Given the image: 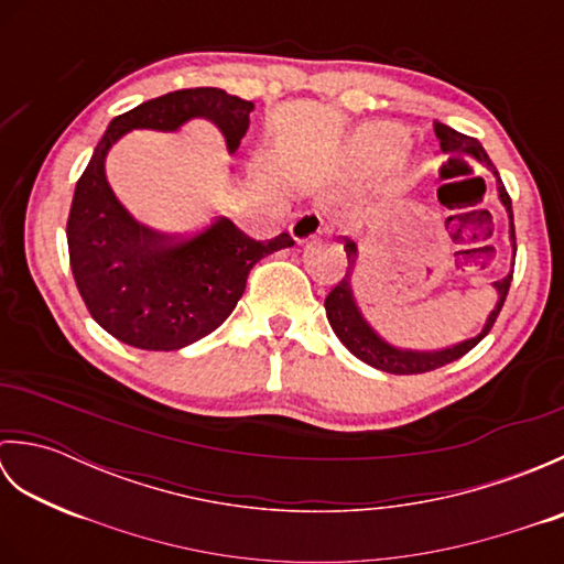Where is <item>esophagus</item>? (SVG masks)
Listing matches in <instances>:
<instances>
[{
  "label": "esophagus",
  "mask_w": 564,
  "mask_h": 564,
  "mask_svg": "<svg viewBox=\"0 0 564 564\" xmlns=\"http://www.w3.org/2000/svg\"><path fill=\"white\" fill-rule=\"evenodd\" d=\"M327 230L325 218L317 210H305V213H297L293 223H291V235L297 245L301 242H310V239H315L317 235H322Z\"/></svg>",
  "instance_id": "obj_1"
}]
</instances>
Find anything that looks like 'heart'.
I'll return each instance as SVG.
<instances>
[{"mask_svg":"<svg viewBox=\"0 0 564 564\" xmlns=\"http://www.w3.org/2000/svg\"><path fill=\"white\" fill-rule=\"evenodd\" d=\"M406 148V138L402 130L386 126V123H370L356 130L351 138V158L364 170H380L400 158Z\"/></svg>","mask_w":564,"mask_h":564,"instance_id":"heart-1","label":"heart"}]
</instances>
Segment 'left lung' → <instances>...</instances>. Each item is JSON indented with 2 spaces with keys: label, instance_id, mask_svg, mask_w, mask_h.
<instances>
[{
  "label": "left lung",
  "instance_id": "8db88e82",
  "mask_svg": "<svg viewBox=\"0 0 564 564\" xmlns=\"http://www.w3.org/2000/svg\"><path fill=\"white\" fill-rule=\"evenodd\" d=\"M434 133L441 142V150L443 152H455V150H463L467 154H473L477 162H482L489 172L497 176V191H499V198L505 203V208L509 213V237H511V247H513V254H517V232H513V210H511V198L507 194L505 184H501L497 166L492 164V160L487 158L485 148L477 142L475 138H467L458 130H453L443 123H434ZM344 242V251H346V259H349V267H346L344 279L334 285L329 291V295L325 297V310H327V319L337 334L339 341L349 349L356 358H361L364 364L373 366L378 370H386V373H394V376H416V373H429V370H436L446 364L458 361L460 356H465L470 349H475L477 344H480L489 329L495 327V322L501 313V305L507 301V293H509V285H511V275H505V279L495 283V289L499 293V301L495 305L492 313H489L487 322L482 332L477 334V337L467 339L455 344L453 349H443V351H402V349H394L388 341H382L378 334L373 332V327L368 325L364 319L361 310H358L356 301H354V291H351V275H354V267H356V245L351 242L349 237L341 239Z\"/></svg>",
  "mask_w": 564,
  "mask_h": 564
}]
</instances>
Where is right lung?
Returning <instances> with one entry per match:
<instances>
[{"instance_id":"right-lung-1","label":"right lung","mask_w":564,"mask_h":564,"mask_svg":"<svg viewBox=\"0 0 564 564\" xmlns=\"http://www.w3.org/2000/svg\"><path fill=\"white\" fill-rule=\"evenodd\" d=\"M254 104L215 87L178 89L150 99L106 128L79 176L67 218L69 267L89 315L128 346L176 351L218 329L245 293L251 267L293 237L251 239L218 215L194 235L170 237L140 225L106 182V154L135 128L176 130L208 118L235 152Z\"/></svg>"}]
</instances>
